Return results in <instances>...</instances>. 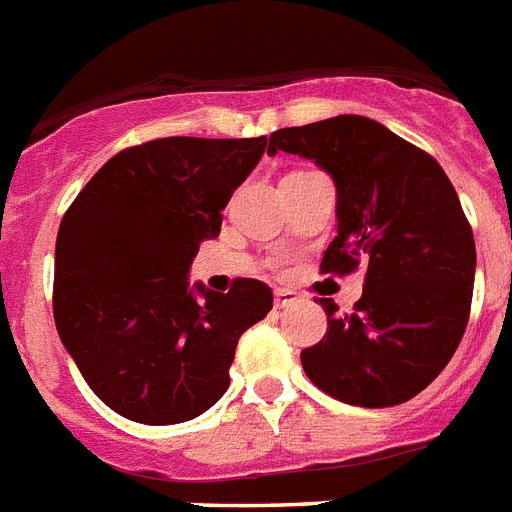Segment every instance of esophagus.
Returning a JSON list of instances; mask_svg holds the SVG:
<instances>
[{
  "instance_id": "34e87169",
  "label": "esophagus",
  "mask_w": 512,
  "mask_h": 512,
  "mask_svg": "<svg viewBox=\"0 0 512 512\" xmlns=\"http://www.w3.org/2000/svg\"><path fill=\"white\" fill-rule=\"evenodd\" d=\"M293 303H298V293H295V290H287V287H277V290H274V306L290 308Z\"/></svg>"
}]
</instances>
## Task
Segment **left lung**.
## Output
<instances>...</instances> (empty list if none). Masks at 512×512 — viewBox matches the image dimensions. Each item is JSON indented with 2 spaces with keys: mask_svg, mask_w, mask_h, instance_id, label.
<instances>
[{
  "mask_svg": "<svg viewBox=\"0 0 512 512\" xmlns=\"http://www.w3.org/2000/svg\"><path fill=\"white\" fill-rule=\"evenodd\" d=\"M298 154L335 180L337 235L324 274L366 266L353 314L329 298L327 335L301 353L332 398L387 408L429 387L458 350L474 293L476 243L437 159L361 114L269 135L266 154Z\"/></svg>",
  "mask_w": 512,
  "mask_h": 512,
  "instance_id": "obj_1",
  "label": "left lung"
}]
</instances>
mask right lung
<instances>
[{
	"label": "right lung",
	"instance_id": "add662e5",
	"mask_svg": "<svg viewBox=\"0 0 512 512\" xmlns=\"http://www.w3.org/2000/svg\"><path fill=\"white\" fill-rule=\"evenodd\" d=\"M266 149L261 138H159L114 154L65 211L54 251V324L88 387L138 424H183L230 387L240 335L272 290L190 285L204 240Z\"/></svg>",
	"mask_w": 512,
	"mask_h": 512
}]
</instances>
